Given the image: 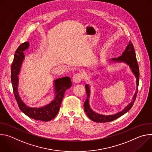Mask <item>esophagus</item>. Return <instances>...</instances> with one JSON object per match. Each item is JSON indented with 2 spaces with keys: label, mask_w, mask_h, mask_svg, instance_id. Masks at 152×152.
Returning <instances> with one entry per match:
<instances>
[{
  "label": "esophagus",
  "mask_w": 152,
  "mask_h": 152,
  "mask_svg": "<svg viewBox=\"0 0 152 152\" xmlns=\"http://www.w3.org/2000/svg\"><path fill=\"white\" fill-rule=\"evenodd\" d=\"M82 75L80 73H76L73 76V81L75 83H79L82 79Z\"/></svg>",
  "instance_id": "1"
}]
</instances>
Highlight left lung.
Returning a JSON list of instances; mask_svg holds the SVG:
<instances>
[{
    "label": "left lung",
    "mask_w": 152,
    "mask_h": 152,
    "mask_svg": "<svg viewBox=\"0 0 152 152\" xmlns=\"http://www.w3.org/2000/svg\"><path fill=\"white\" fill-rule=\"evenodd\" d=\"M110 63L112 62H124L127 65L129 66L130 69L132 70V73L135 75L136 77V83H137V89L135 93L134 94L133 96V99L132 102L130 103L127 106H126L124 109L119 112L113 115H102L98 113H96V112L93 111V110L90 107V103H89V98L90 96V86L88 84H86L85 85V88H86V96H87V97H86V99L83 104L84 105V110L85 112L86 113L87 116L93 121L97 122V123H105V122H110L111 121H113L124 114H126L127 112H128L131 108L132 107L134 102L136 99L137 96V93H138V83H139V77H140V72H139V67H138V65L136 58V55H135V52L134 50V46L132 45V43L129 41V45L127 46L125 50L123 52L122 55L115 58H112L111 60H110Z\"/></svg>",
    "instance_id": "obj_1"
}]
</instances>
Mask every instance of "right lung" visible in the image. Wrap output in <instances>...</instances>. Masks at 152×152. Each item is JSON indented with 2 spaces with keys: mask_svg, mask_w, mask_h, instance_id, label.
<instances>
[{
  "mask_svg": "<svg viewBox=\"0 0 152 152\" xmlns=\"http://www.w3.org/2000/svg\"><path fill=\"white\" fill-rule=\"evenodd\" d=\"M29 47V42H25L20 45L14 54V61L11 66V79L15 98L20 110L25 115L36 120L48 121L53 119L57 115L61 104L64 93L70 88L72 85L69 77H64L54 80V90L55 96L49 103L39 107H30L26 104L21 99L18 91V75L20 72L21 65L25 59L23 51Z\"/></svg>",
  "mask_w": 152,
  "mask_h": 152,
  "instance_id": "right-lung-1",
  "label": "right lung"
}]
</instances>
